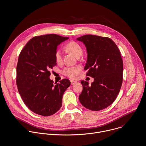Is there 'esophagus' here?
<instances>
[{"label": "esophagus", "instance_id": "esophagus-1", "mask_svg": "<svg viewBox=\"0 0 146 146\" xmlns=\"http://www.w3.org/2000/svg\"><path fill=\"white\" fill-rule=\"evenodd\" d=\"M70 82H71V85H74L75 84H76L77 83V82L76 81H73V80H71L70 81Z\"/></svg>", "mask_w": 146, "mask_h": 146}]
</instances>
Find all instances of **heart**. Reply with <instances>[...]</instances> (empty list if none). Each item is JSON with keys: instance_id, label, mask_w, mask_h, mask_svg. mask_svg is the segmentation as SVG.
I'll return each mask as SVG.
<instances>
[{"instance_id": "obj_1", "label": "heart", "mask_w": 146, "mask_h": 146, "mask_svg": "<svg viewBox=\"0 0 146 146\" xmlns=\"http://www.w3.org/2000/svg\"><path fill=\"white\" fill-rule=\"evenodd\" d=\"M65 49L71 53L73 54L76 57L81 56L83 53L82 47L79 44L74 41H71L68 43L65 46ZM54 57L57 63H60L62 60V53L61 50L57 49L54 54ZM81 68L80 66H68L65 67L62 71V74L65 76L74 78L78 75L81 72Z\"/></svg>"}]
</instances>
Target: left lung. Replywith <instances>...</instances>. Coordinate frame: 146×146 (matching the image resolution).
Instances as JSON below:
<instances>
[{
	"label": "left lung",
	"mask_w": 146,
	"mask_h": 146,
	"mask_svg": "<svg viewBox=\"0 0 146 146\" xmlns=\"http://www.w3.org/2000/svg\"><path fill=\"white\" fill-rule=\"evenodd\" d=\"M83 42L88 53L85 70L94 78L91 85L81 81L83 86L79 100L92 111L103 110L115 100L123 81V60L120 50L110 38L86 35L77 38Z\"/></svg>",
	"instance_id": "left-lung-1"
}]
</instances>
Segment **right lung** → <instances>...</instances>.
Masks as SVG:
<instances>
[{
    "label": "right lung",
    "mask_w": 146,
    "mask_h": 146,
    "mask_svg": "<svg viewBox=\"0 0 146 146\" xmlns=\"http://www.w3.org/2000/svg\"><path fill=\"white\" fill-rule=\"evenodd\" d=\"M69 37L55 34L33 37L21 50L16 67V85L25 105L44 117L58 111L64 93L70 85L68 79L59 83L50 80V69L56 65L57 46Z\"/></svg>",
    "instance_id": "1"
}]
</instances>
